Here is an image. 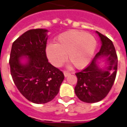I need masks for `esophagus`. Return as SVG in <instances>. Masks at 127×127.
<instances>
[{"instance_id":"34e87169","label":"esophagus","mask_w":127,"mask_h":127,"mask_svg":"<svg viewBox=\"0 0 127 127\" xmlns=\"http://www.w3.org/2000/svg\"><path fill=\"white\" fill-rule=\"evenodd\" d=\"M64 76L65 77H67L68 76H69V75H70V72H68V71H64Z\"/></svg>"}]
</instances>
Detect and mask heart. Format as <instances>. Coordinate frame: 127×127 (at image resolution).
<instances>
[{
  "label": "heart",
  "mask_w": 127,
  "mask_h": 127,
  "mask_svg": "<svg viewBox=\"0 0 127 127\" xmlns=\"http://www.w3.org/2000/svg\"><path fill=\"white\" fill-rule=\"evenodd\" d=\"M96 47V40L93 35L72 30L57 36L55 44H49L46 46V52L55 66H61L67 57L74 67L82 68L89 63Z\"/></svg>",
  "instance_id": "heart-1"
}]
</instances>
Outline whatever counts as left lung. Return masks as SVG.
<instances>
[{"instance_id": "8db88e82", "label": "left lung", "mask_w": 127, "mask_h": 127, "mask_svg": "<svg viewBox=\"0 0 127 127\" xmlns=\"http://www.w3.org/2000/svg\"><path fill=\"white\" fill-rule=\"evenodd\" d=\"M96 33L102 42L99 52L86 68L76 73L78 81L75 93L80 100L87 103L97 102L104 98L114 85L117 74L118 59L113 42L99 32ZM100 56L106 57L108 61V66L103 70L95 62Z\"/></svg>"}]
</instances>
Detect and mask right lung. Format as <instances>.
<instances>
[{"label": "right lung", "mask_w": 127, "mask_h": 127, "mask_svg": "<svg viewBox=\"0 0 127 127\" xmlns=\"http://www.w3.org/2000/svg\"><path fill=\"white\" fill-rule=\"evenodd\" d=\"M47 30L27 31L13 42L10 53V73L19 92L28 100L45 104L58 94L64 76L48 62L46 48ZM28 56L23 65L19 59Z\"/></svg>", "instance_id": "1"}]
</instances>
